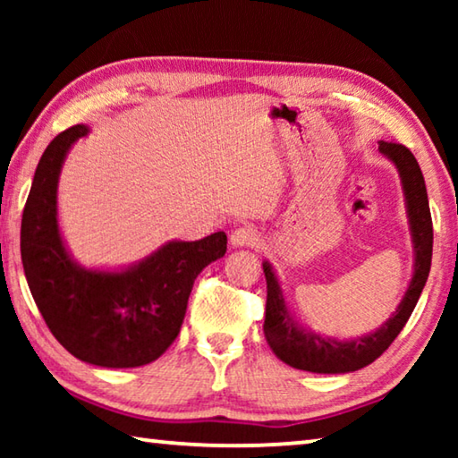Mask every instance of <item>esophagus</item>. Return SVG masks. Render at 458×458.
Returning <instances> with one entry per match:
<instances>
[{"label":"esophagus","instance_id":"obj_1","mask_svg":"<svg viewBox=\"0 0 458 458\" xmlns=\"http://www.w3.org/2000/svg\"><path fill=\"white\" fill-rule=\"evenodd\" d=\"M260 232L254 226H240L230 234V244L234 248L242 246H259L260 244Z\"/></svg>","mask_w":458,"mask_h":458}]
</instances>
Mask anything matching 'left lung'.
<instances>
[{
    "label": "left lung",
    "instance_id": "left-lung-1",
    "mask_svg": "<svg viewBox=\"0 0 458 458\" xmlns=\"http://www.w3.org/2000/svg\"><path fill=\"white\" fill-rule=\"evenodd\" d=\"M379 153L396 165L402 190H404L410 234H412L414 244L412 281H410L396 313L382 323V327L358 339L341 341L321 337L315 331L299 325L286 307L281 283H278L273 267L268 260L262 262V270L267 276V315L262 329H265L270 350L286 366L313 371V374H347V371L366 368L398 337L420 299L432 262V218L424 175L408 147L379 141Z\"/></svg>",
    "mask_w": 458,
    "mask_h": 458
}]
</instances>
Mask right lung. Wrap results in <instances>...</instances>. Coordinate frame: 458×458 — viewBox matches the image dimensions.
<instances>
[{
    "label": "right lung",
    "mask_w": 458,
    "mask_h": 458,
    "mask_svg": "<svg viewBox=\"0 0 458 458\" xmlns=\"http://www.w3.org/2000/svg\"><path fill=\"white\" fill-rule=\"evenodd\" d=\"M87 125L62 131L46 147L21 216V262L46 325L81 361L100 368H139L174 344L182 329L193 281L226 254V234L165 242L121 270L84 268L58 228V177Z\"/></svg>",
    "instance_id": "add662e5"
}]
</instances>
